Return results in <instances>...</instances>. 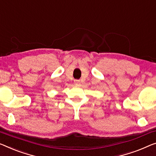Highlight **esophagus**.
<instances>
[{
	"label": "esophagus",
	"instance_id": "esophagus-1",
	"mask_svg": "<svg viewBox=\"0 0 156 156\" xmlns=\"http://www.w3.org/2000/svg\"><path fill=\"white\" fill-rule=\"evenodd\" d=\"M74 83H75L76 85H78L79 83H80V80H74Z\"/></svg>",
	"mask_w": 156,
	"mask_h": 156
}]
</instances>
